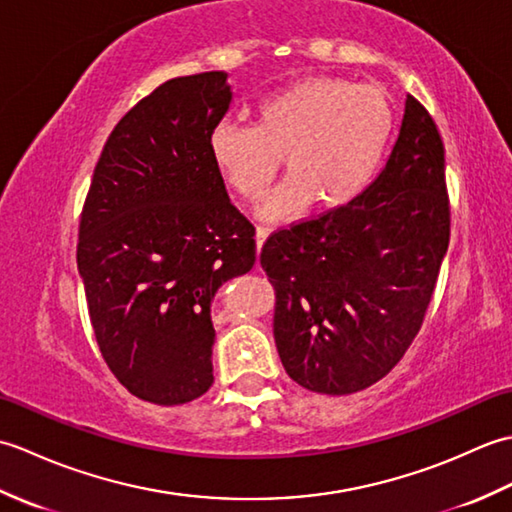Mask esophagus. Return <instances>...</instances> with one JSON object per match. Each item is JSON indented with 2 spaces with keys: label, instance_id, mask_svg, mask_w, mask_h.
Here are the masks:
<instances>
[{
  "label": "esophagus",
  "instance_id": "1",
  "mask_svg": "<svg viewBox=\"0 0 512 512\" xmlns=\"http://www.w3.org/2000/svg\"><path fill=\"white\" fill-rule=\"evenodd\" d=\"M270 235V228L268 226H257L255 228V244H257V250H262L266 237Z\"/></svg>",
  "mask_w": 512,
  "mask_h": 512
}]
</instances>
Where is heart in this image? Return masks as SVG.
I'll return each instance as SVG.
<instances>
[{
	"instance_id": "heart-1",
	"label": "heart",
	"mask_w": 512,
	"mask_h": 512,
	"mask_svg": "<svg viewBox=\"0 0 512 512\" xmlns=\"http://www.w3.org/2000/svg\"><path fill=\"white\" fill-rule=\"evenodd\" d=\"M394 125L378 85L310 76L270 92L255 105V123L220 121L209 136L217 173L239 198H262L284 156L288 178L262 204L270 220L295 217L312 202L332 211L372 180Z\"/></svg>"
}]
</instances>
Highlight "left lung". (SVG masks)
Listing matches in <instances>:
<instances>
[{"mask_svg": "<svg viewBox=\"0 0 512 512\" xmlns=\"http://www.w3.org/2000/svg\"><path fill=\"white\" fill-rule=\"evenodd\" d=\"M444 145L407 94L383 171L352 202L266 239L275 343L288 376L354 394L387 376L422 325L449 248Z\"/></svg>", "mask_w": 512, "mask_h": 512, "instance_id": "left-lung-1", "label": "left lung"}]
</instances>
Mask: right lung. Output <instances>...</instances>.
<instances>
[{"instance_id": "add662e5", "label": "right lung", "mask_w": 512, "mask_h": 512, "mask_svg": "<svg viewBox=\"0 0 512 512\" xmlns=\"http://www.w3.org/2000/svg\"><path fill=\"white\" fill-rule=\"evenodd\" d=\"M226 72L178 76L107 138L83 204L76 266L96 343L129 394L184 405L213 385L211 301L255 264V228L226 195L209 136Z\"/></svg>"}]
</instances>
